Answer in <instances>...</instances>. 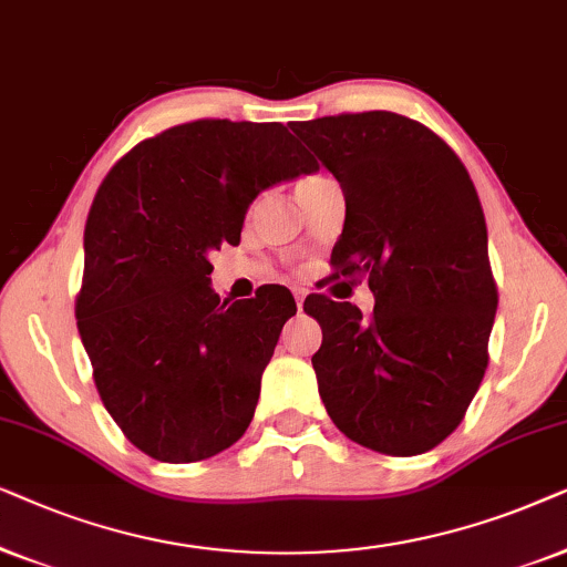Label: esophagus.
<instances>
[{"mask_svg":"<svg viewBox=\"0 0 567 567\" xmlns=\"http://www.w3.org/2000/svg\"><path fill=\"white\" fill-rule=\"evenodd\" d=\"M292 296H296V303H298V308H303V300H306L308 292H306L303 288H296V290H292Z\"/></svg>","mask_w":567,"mask_h":567,"instance_id":"1","label":"esophagus"}]
</instances>
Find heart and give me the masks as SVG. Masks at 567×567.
<instances>
[{
  "mask_svg": "<svg viewBox=\"0 0 567 567\" xmlns=\"http://www.w3.org/2000/svg\"><path fill=\"white\" fill-rule=\"evenodd\" d=\"M319 178H327V176H321V173H311V176H303V178H300V184H298V186H303V184H313V181H319Z\"/></svg>",
  "mask_w": 567,
  "mask_h": 567,
  "instance_id": "1",
  "label": "heart"
}]
</instances>
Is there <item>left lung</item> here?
I'll return each instance as SVG.
<instances>
[{
  "mask_svg": "<svg viewBox=\"0 0 567 567\" xmlns=\"http://www.w3.org/2000/svg\"><path fill=\"white\" fill-rule=\"evenodd\" d=\"M292 132L342 186L331 264L375 296L371 319L323 296L303 303L323 331L311 358L323 406L360 446L425 454L458 427L487 368L497 288L477 188L446 142L399 113Z\"/></svg>",
  "mask_w": 567,
  "mask_h": 567,
  "instance_id": "obj_1",
  "label": "left lung"
}]
</instances>
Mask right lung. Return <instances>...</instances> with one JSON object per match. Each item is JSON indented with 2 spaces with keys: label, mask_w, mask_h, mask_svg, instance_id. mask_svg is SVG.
<instances>
[{
  "label": "right lung",
  "mask_w": 567,
  "mask_h": 567,
  "mask_svg": "<svg viewBox=\"0 0 567 567\" xmlns=\"http://www.w3.org/2000/svg\"><path fill=\"white\" fill-rule=\"evenodd\" d=\"M319 165L282 124L202 118L140 142L85 225L78 329L97 394L147 456L192 464L251 425L261 373L296 300H220L209 254L240 240L264 188Z\"/></svg>",
  "instance_id": "add662e5"
}]
</instances>
